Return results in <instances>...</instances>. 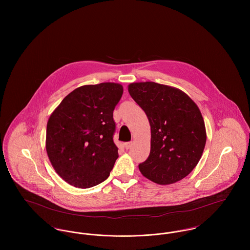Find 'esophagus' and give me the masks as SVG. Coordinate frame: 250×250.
Wrapping results in <instances>:
<instances>
[{
    "label": "esophagus",
    "mask_w": 250,
    "mask_h": 250,
    "mask_svg": "<svg viewBox=\"0 0 250 250\" xmlns=\"http://www.w3.org/2000/svg\"><path fill=\"white\" fill-rule=\"evenodd\" d=\"M124 145H125V148H126V149H130V148L132 147V145H133V142H129V143H126L125 144H124Z\"/></svg>",
    "instance_id": "obj_1"
}]
</instances>
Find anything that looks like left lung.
Instances as JSON below:
<instances>
[{"label":"left lung","instance_id":"left-lung-1","mask_svg":"<svg viewBox=\"0 0 250 250\" xmlns=\"http://www.w3.org/2000/svg\"><path fill=\"white\" fill-rule=\"evenodd\" d=\"M128 90L151 127L150 154L139 165L143 176L160 185L185 178L198 164L206 144L199 108L182 90L154 82L133 83Z\"/></svg>","mask_w":250,"mask_h":250}]
</instances>
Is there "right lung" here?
Here are the masks:
<instances>
[{
  "mask_svg": "<svg viewBox=\"0 0 250 250\" xmlns=\"http://www.w3.org/2000/svg\"><path fill=\"white\" fill-rule=\"evenodd\" d=\"M122 94L119 83L83 85L51 114L47 154L57 173L68 184L87 188L108 177L118 158L113 110Z\"/></svg>",
  "mask_w": 250,
  "mask_h": 250,
  "instance_id": "1",
  "label": "right lung"
}]
</instances>
